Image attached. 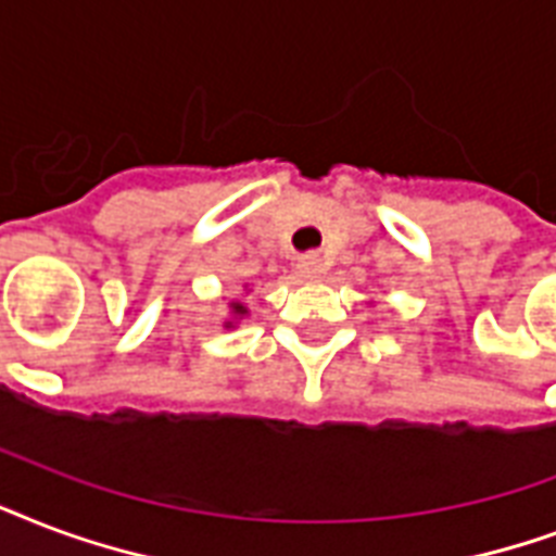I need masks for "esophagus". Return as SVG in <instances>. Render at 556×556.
<instances>
[{
    "mask_svg": "<svg viewBox=\"0 0 556 556\" xmlns=\"http://www.w3.org/2000/svg\"><path fill=\"white\" fill-rule=\"evenodd\" d=\"M295 269H299L301 281H318V278H325V273H327L325 261H321V257H318V255L301 257Z\"/></svg>",
    "mask_w": 556,
    "mask_h": 556,
    "instance_id": "34e87169",
    "label": "esophagus"
}]
</instances>
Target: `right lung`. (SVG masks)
<instances>
[{"instance_id": "1", "label": "right lung", "mask_w": 556, "mask_h": 556, "mask_svg": "<svg viewBox=\"0 0 556 556\" xmlns=\"http://www.w3.org/2000/svg\"><path fill=\"white\" fill-rule=\"evenodd\" d=\"M229 309H231V318H229V321H223V327H235L240 318L249 316V307H247V304H240V301H231Z\"/></svg>"}]
</instances>
